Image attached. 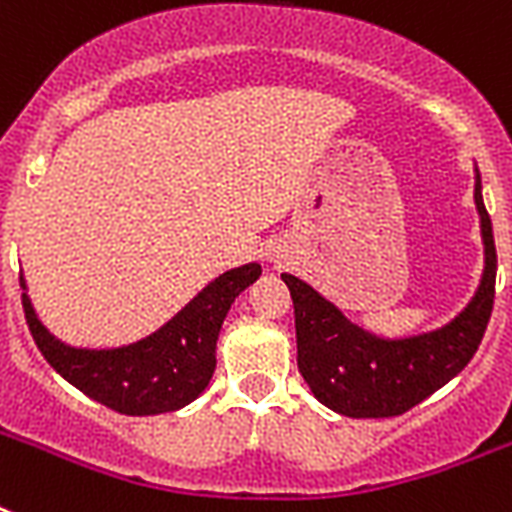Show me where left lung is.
I'll use <instances>...</instances> for the list:
<instances>
[{
    "label": "left lung",
    "instance_id": "8db88e82",
    "mask_svg": "<svg viewBox=\"0 0 512 512\" xmlns=\"http://www.w3.org/2000/svg\"><path fill=\"white\" fill-rule=\"evenodd\" d=\"M473 172L484 273L468 305L441 327L401 337L377 335L350 321L308 281L281 273L295 303L297 366L313 396L332 412L356 420L404 414L457 377L481 345L494 305L497 252L481 193V172L478 167Z\"/></svg>",
    "mask_w": 512,
    "mask_h": 512
}]
</instances>
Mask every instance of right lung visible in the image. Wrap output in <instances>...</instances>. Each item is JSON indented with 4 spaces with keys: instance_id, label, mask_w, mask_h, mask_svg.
Segmentation results:
<instances>
[{
    "instance_id": "add662e5",
    "label": "right lung",
    "mask_w": 512,
    "mask_h": 512,
    "mask_svg": "<svg viewBox=\"0 0 512 512\" xmlns=\"http://www.w3.org/2000/svg\"><path fill=\"white\" fill-rule=\"evenodd\" d=\"M260 273L257 263L220 273L156 332L116 348H79L58 340L39 319L23 273L20 289L28 329L47 364L92 401L119 414L146 417L177 412L207 390L215 374L220 327L233 300Z\"/></svg>"
}]
</instances>
